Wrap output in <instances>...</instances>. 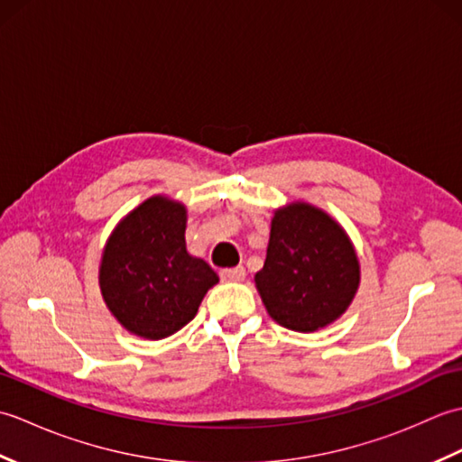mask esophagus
<instances>
[{
	"label": "esophagus",
	"mask_w": 462,
	"mask_h": 462,
	"mask_svg": "<svg viewBox=\"0 0 462 462\" xmlns=\"http://www.w3.org/2000/svg\"><path fill=\"white\" fill-rule=\"evenodd\" d=\"M220 278H222L224 282H242L244 278H246V268H244V266H236V268L220 270Z\"/></svg>",
	"instance_id": "obj_1"
}]
</instances>
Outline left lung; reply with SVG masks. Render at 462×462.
<instances>
[{"instance_id": "left-lung-1", "label": "left lung", "mask_w": 462, "mask_h": 462, "mask_svg": "<svg viewBox=\"0 0 462 462\" xmlns=\"http://www.w3.org/2000/svg\"><path fill=\"white\" fill-rule=\"evenodd\" d=\"M256 286L273 321L293 331H316L347 310L359 286V262L336 220L293 202L273 214Z\"/></svg>"}]
</instances>
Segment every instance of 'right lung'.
Wrapping results in <instances>:
<instances>
[{"instance_id":"add662e5","label":"right lung","mask_w":462,"mask_h":462,"mask_svg":"<svg viewBox=\"0 0 462 462\" xmlns=\"http://www.w3.org/2000/svg\"><path fill=\"white\" fill-rule=\"evenodd\" d=\"M186 208L152 196L116 226L106 242L99 283L123 326L146 339L172 336L189 323L218 276L186 252Z\"/></svg>"}]
</instances>
